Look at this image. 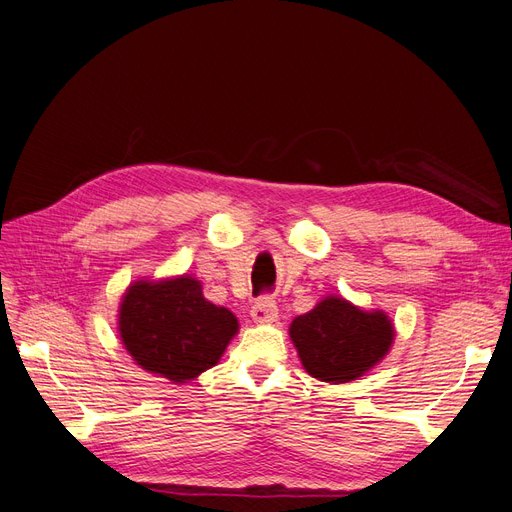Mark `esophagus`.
Returning a JSON list of instances; mask_svg holds the SVG:
<instances>
[{"label": "esophagus", "instance_id": "1", "mask_svg": "<svg viewBox=\"0 0 512 512\" xmlns=\"http://www.w3.org/2000/svg\"><path fill=\"white\" fill-rule=\"evenodd\" d=\"M250 314H252V319H254L256 323H271V321L277 319V304H275L273 298L264 296V298H260V300L252 306Z\"/></svg>", "mask_w": 512, "mask_h": 512}]
</instances>
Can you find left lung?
<instances>
[{
	"label": "left lung",
	"mask_w": 512,
	"mask_h": 512,
	"mask_svg": "<svg viewBox=\"0 0 512 512\" xmlns=\"http://www.w3.org/2000/svg\"><path fill=\"white\" fill-rule=\"evenodd\" d=\"M304 369L327 383H348L373 369L394 342L381 310L364 312L342 298H325L289 327Z\"/></svg>",
	"instance_id": "left-lung-1"
}]
</instances>
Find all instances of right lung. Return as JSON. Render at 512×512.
Listing matches in <instances>:
<instances>
[{
	"instance_id": "1",
	"label": "right lung",
	"mask_w": 512,
	"mask_h": 512,
	"mask_svg": "<svg viewBox=\"0 0 512 512\" xmlns=\"http://www.w3.org/2000/svg\"><path fill=\"white\" fill-rule=\"evenodd\" d=\"M231 310L210 304L200 281H137L120 304L118 331L141 369L185 383L221 360L237 333Z\"/></svg>"
}]
</instances>
